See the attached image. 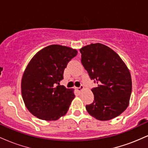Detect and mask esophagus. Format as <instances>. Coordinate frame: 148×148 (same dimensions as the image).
I'll return each instance as SVG.
<instances>
[{
  "label": "esophagus",
  "instance_id": "1",
  "mask_svg": "<svg viewBox=\"0 0 148 148\" xmlns=\"http://www.w3.org/2000/svg\"><path fill=\"white\" fill-rule=\"evenodd\" d=\"M84 86H81V87L80 88H76V91L79 92H82L83 90H84Z\"/></svg>",
  "mask_w": 148,
  "mask_h": 148
}]
</instances>
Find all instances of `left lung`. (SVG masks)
I'll use <instances>...</instances> for the list:
<instances>
[{
  "instance_id": "obj_1",
  "label": "left lung",
  "mask_w": 148,
  "mask_h": 148,
  "mask_svg": "<svg viewBox=\"0 0 148 148\" xmlns=\"http://www.w3.org/2000/svg\"><path fill=\"white\" fill-rule=\"evenodd\" d=\"M79 50L84 68L98 84L92 89L94 101L86 105L88 113L101 121L116 118L130 104L132 82L128 67L116 52L101 43Z\"/></svg>"
}]
</instances>
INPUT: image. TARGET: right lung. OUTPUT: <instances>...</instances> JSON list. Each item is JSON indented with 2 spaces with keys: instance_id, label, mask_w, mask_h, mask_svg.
Segmentation results:
<instances>
[{
  "instance_id": "obj_1",
  "label": "right lung",
  "mask_w": 148,
  "mask_h": 148,
  "mask_svg": "<svg viewBox=\"0 0 148 148\" xmlns=\"http://www.w3.org/2000/svg\"><path fill=\"white\" fill-rule=\"evenodd\" d=\"M76 49L52 45L39 51L28 62L21 79V95L27 109L46 121L57 120L75 97L73 88L60 86L64 68Z\"/></svg>"
}]
</instances>
